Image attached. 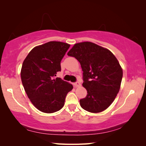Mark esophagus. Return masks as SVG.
Here are the masks:
<instances>
[{
  "mask_svg": "<svg viewBox=\"0 0 146 146\" xmlns=\"http://www.w3.org/2000/svg\"><path fill=\"white\" fill-rule=\"evenodd\" d=\"M73 85H74V86H75V87H80V86H81V84H80V82H76L75 83H74Z\"/></svg>",
  "mask_w": 146,
  "mask_h": 146,
  "instance_id": "34e87169",
  "label": "esophagus"
}]
</instances>
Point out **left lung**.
<instances>
[{
  "mask_svg": "<svg viewBox=\"0 0 146 146\" xmlns=\"http://www.w3.org/2000/svg\"><path fill=\"white\" fill-rule=\"evenodd\" d=\"M80 62L83 71L82 86L87 96L80 104L87 111L97 113L106 110L119 92L123 71L115 56L91 42L76 43L69 52Z\"/></svg>",
  "mask_w": 146,
  "mask_h": 146,
  "instance_id": "obj_1",
  "label": "left lung"
}]
</instances>
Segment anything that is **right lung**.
I'll use <instances>...</instances> for the list:
<instances>
[{"label": "right lung", "instance_id": "add662e5", "mask_svg": "<svg viewBox=\"0 0 146 146\" xmlns=\"http://www.w3.org/2000/svg\"><path fill=\"white\" fill-rule=\"evenodd\" d=\"M70 47L51 41L35 47L22 66L21 76L24 90L33 106L40 111L52 113L63 108L73 85L54 76L60 71V62Z\"/></svg>", "mask_w": 146, "mask_h": 146}]
</instances>
